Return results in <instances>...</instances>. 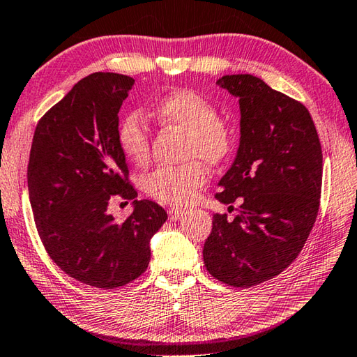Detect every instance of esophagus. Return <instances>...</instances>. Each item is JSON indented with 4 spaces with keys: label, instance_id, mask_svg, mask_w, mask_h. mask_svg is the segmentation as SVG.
Wrapping results in <instances>:
<instances>
[{
    "label": "esophagus",
    "instance_id": "1",
    "mask_svg": "<svg viewBox=\"0 0 357 357\" xmlns=\"http://www.w3.org/2000/svg\"><path fill=\"white\" fill-rule=\"evenodd\" d=\"M167 214H169V219H170L172 222H176V220H179L182 216H184L185 211L182 210V208H178V206H172V208L167 210Z\"/></svg>",
    "mask_w": 357,
    "mask_h": 357
}]
</instances>
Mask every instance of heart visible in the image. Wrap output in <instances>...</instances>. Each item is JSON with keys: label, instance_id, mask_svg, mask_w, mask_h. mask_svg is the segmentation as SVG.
Returning a JSON list of instances; mask_svg holds the SVG:
<instances>
[{"label": "heart", "instance_id": "heart-1", "mask_svg": "<svg viewBox=\"0 0 357 357\" xmlns=\"http://www.w3.org/2000/svg\"><path fill=\"white\" fill-rule=\"evenodd\" d=\"M153 115L161 123L187 132L185 156L219 164L228 156L233 137L219 120L216 106L192 89H176L155 105ZM119 146L123 155L137 165H144L151 151V138L139 115L124 117L119 128ZM206 181V170L199 161L181 165H161L141 182L144 193L169 205H185L193 201L196 190Z\"/></svg>", "mask_w": 357, "mask_h": 357}]
</instances>
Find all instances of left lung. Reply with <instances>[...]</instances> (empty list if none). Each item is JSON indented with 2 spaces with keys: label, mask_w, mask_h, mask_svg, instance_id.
Wrapping results in <instances>:
<instances>
[{
  "label": "left lung",
  "mask_w": 357,
  "mask_h": 357,
  "mask_svg": "<svg viewBox=\"0 0 357 357\" xmlns=\"http://www.w3.org/2000/svg\"><path fill=\"white\" fill-rule=\"evenodd\" d=\"M218 85L238 97L240 146L219 182L222 204L242 197L228 220L214 214L204 245L205 268L234 287H251L283 272L301 252L319 210L322 151L303 103L251 74Z\"/></svg>",
  "instance_id": "8db88e82"
}]
</instances>
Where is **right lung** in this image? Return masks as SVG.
Instances as JSON below:
<instances>
[{
  "mask_svg": "<svg viewBox=\"0 0 357 357\" xmlns=\"http://www.w3.org/2000/svg\"><path fill=\"white\" fill-rule=\"evenodd\" d=\"M134 82L115 73L82 79L39 120L30 149L27 185L40 242L66 275L100 289L147 269L149 242L167 220L149 199L134 201L123 222L107 213L114 197H137L119 146V111Z\"/></svg>",
  "mask_w": 357,
  "mask_h": 357,
  "instance_id": "1",
  "label": "right lung"
}]
</instances>
